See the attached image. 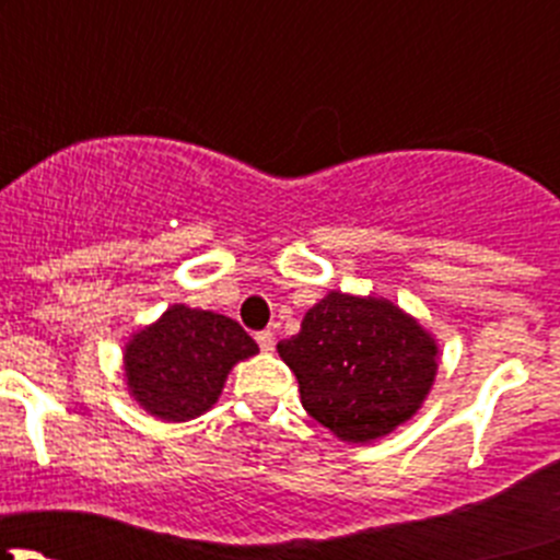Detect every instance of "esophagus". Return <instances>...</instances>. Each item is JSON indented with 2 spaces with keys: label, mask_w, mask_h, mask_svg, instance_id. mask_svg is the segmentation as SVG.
<instances>
[{
  "label": "esophagus",
  "mask_w": 560,
  "mask_h": 560,
  "mask_svg": "<svg viewBox=\"0 0 560 560\" xmlns=\"http://www.w3.org/2000/svg\"><path fill=\"white\" fill-rule=\"evenodd\" d=\"M257 343H259V349H262V352H273V349H276L273 332H270V330L257 332Z\"/></svg>",
  "instance_id": "obj_1"
}]
</instances>
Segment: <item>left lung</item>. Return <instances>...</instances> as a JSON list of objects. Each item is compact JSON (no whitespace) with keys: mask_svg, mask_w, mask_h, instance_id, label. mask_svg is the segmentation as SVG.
I'll list each match as a JSON object with an SVG mask.
<instances>
[{"mask_svg":"<svg viewBox=\"0 0 560 560\" xmlns=\"http://www.w3.org/2000/svg\"><path fill=\"white\" fill-rule=\"evenodd\" d=\"M303 409L341 442L369 444L417 415L436 380V338L385 298L327 292L279 341Z\"/></svg>","mask_w":560,"mask_h":560,"instance_id":"obj_1","label":"left lung"}]
</instances>
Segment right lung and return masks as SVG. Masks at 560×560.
Here are the masks:
<instances>
[{
  "label": "right lung",
  "instance_id": "right-lung-1",
  "mask_svg": "<svg viewBox=\"0 0 560 560\" xmlns=\"http://www.w3.org/2000/svg\"><path fill=\"white\" fill-rule=\"evenodd\" d=\"M257 352L235 319L175 303L124 347L129 395L165 422L195 420L217 404L233 365Z\"/></svg>",
  "mask_w": 560,
  "mask_h": 560
}]
</instances>
